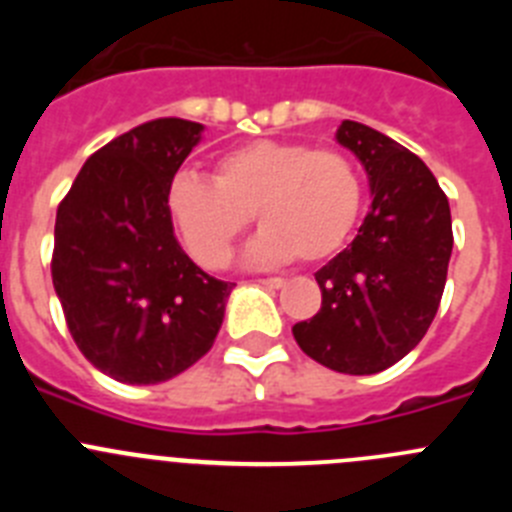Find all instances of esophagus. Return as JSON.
I'll list each match as a JSON object with an SVG mask.
<instances>
[{"mask_svg":"<svg viewBox=\"0 0 512 512\" xmlns=\"http://www.w3.org/2000/svg\"><path fill=\"white\" fill-rule=\"evenodd\" d=\"M261 284H266V287H271V289H279L284 284V279L282 277H264L261 279Z\"/></svg>","mask_w":512,"mask_h":512,"instance_id":"34e87169","label":"esophagus"}]
</instances>
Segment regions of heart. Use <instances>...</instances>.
<instances>
[{
  "mask_svg": "<svg viewBox=\"0 0 512 512\" xmlns=\"http://www.w3.org/2000/svg\"><path fill=\"white\" fill-rule=\"evenodd\" d=\"M166 205L184 248L205 269L228 264L251 215L264 228L253 259L320 264L351 241L364 210V176L338 148L251 140L217 158L212 182L189 171L176 174Z\"/></svg>",
  "mask_w": 512,
  "mask_h": 512,
  "instance_id": "b5f03b06",
  "label": "heart"
}]
</instances>
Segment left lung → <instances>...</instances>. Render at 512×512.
Returning <instances> with one entry per match:
<instances>
[{"mask_svg": "<svg viewBox=\"0 0 512 512\" xmlns=\"http://www.w3.org/2000/svg\"><path fill=\"white\" fill-rule=\"evenodd\" d=\"M338 143L369 174L374 202L359 235L318 269L320 310L295 323L297 346L341 374H377L408 356L441 305L454 233L436 176L379 130L343 120Z\"/></svg>", "mask_w": 512, "mask_h": 512, "instance_id": "8db88e82", "label": "left lung"}]
</instances>
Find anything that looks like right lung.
<instances>
[{
  "instance_id": "1",
  "label": "right lung",
  "mask_w": 512,
  "mask_h": 512,
  "mask_svg": "<svg viewBox=\"0 0 512 512\" xmlns=\"http://www.w3.org/2000/svg\"><path fill=\"white\" fill-rule=\"evenodd\" d=\"M202 125L158 117L87 158L56 212L51 277L79 351L125 384H156L200 361L233 284L182 251L166 194Z\"/></svg>"
}]
</instances>
